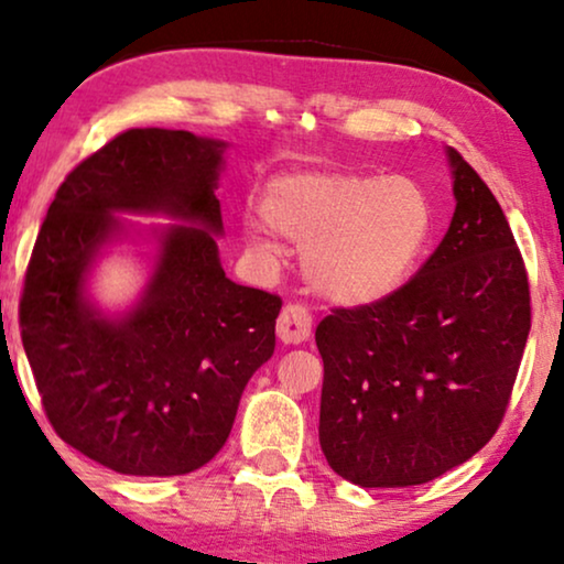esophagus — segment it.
Here are the masks:
<instances>
[{
	"instance_id": "1",
	"label": "esophagus",
	"mask_w": 564,
	"mask_h": 564,
	"mask_svg": "<svg viewBox=\"0 0 564 564\" xmlns=\"http://www.w3.org/2000/svg\"><path fill=\"white\" fill-rule=\"evenodd\" d=\"M313 328V315L307 313L305 305L290 303L282 307L280 318H276V336L284 344H303L307 341Z\"/></svg>"
}]
</instances>
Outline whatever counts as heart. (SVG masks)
Returning a JSON list of instances; mask_svg holds the SVG:
<instances>
[{
  "label": "heart",
  "mask_w": 564,
  "mask_h": 564,
  "mask_svg": "<svg viewBox=\"0 0 564 564\" xmlns=\"http://www.w3.org/2000/svg\"><path fill=\"white\" fill-rule=\"evenodd\" d=\"M259 251L274 234L303 246L311 288L346 307L375 305L403 288L426 251L434 207L413 176L300 169L264 192V215H243Z\"/></svg>",
  "instance_id": "obj_1"
}]
</instances>
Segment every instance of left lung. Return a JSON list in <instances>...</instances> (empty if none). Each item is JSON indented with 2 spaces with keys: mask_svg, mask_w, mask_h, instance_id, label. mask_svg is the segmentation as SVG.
<instances>
[{
  "mask_svg": "<svg viewBox=\"0 0 564 564\" xmlns=\"http://www.w3.org/2000/svg\"><path fill=\"white\" fill-rule=\"evenodd\" d=\"M454 207L436 251L395 295L334 307L321 449L361 488H408L482 449L503 421L531 328L529 276L498 199L454 149Z\"/></svg>",
  "mask_w": 564,
  "mask_h": 564,
  "instance_id": "8db88e82",
  "label": "left lung"
}]
</instances>
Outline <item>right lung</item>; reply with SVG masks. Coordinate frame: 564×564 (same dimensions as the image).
<instances>
[{
  "instance_id": "right-lung-1",
  "label": "right lung",
  "mask_w": 564,
  "mask_h": 564,
  "mask_svg": "<svg viewBox=\"0 0 564 564\" xmlns=\"http://www.w3.org/2000/svg\"><path fill=\"white\" fill-rule=\"evenodd\" d=\"M228 143L133 128L84 159L45 215L20 300L22 346L45 415L84 457L120 475L195 473L223 449L246 382L274 354L282 300L228 280L220 199ZM115 212L182 219L152 229L144 295L107 316L86 276L132 227Z\"/></svg>"
}]
</instances>
